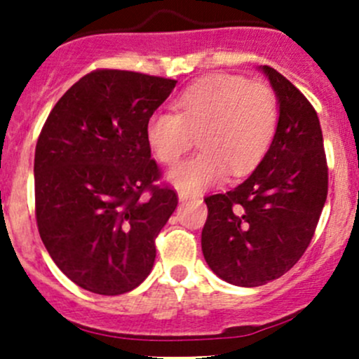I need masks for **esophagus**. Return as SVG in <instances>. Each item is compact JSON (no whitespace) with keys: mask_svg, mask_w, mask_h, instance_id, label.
I'll return each mask as SVG.
<instances>
[{"mask_svg":"<svg viewBox=\"0 0 359 359\" xmlns=\"http://www.w3.org/2000/svg\"><path fill=\"white\" fill-rule=\"evenodd\" d=\"M194 194H189L186 193V191H179V201H189V200H194Z\"/></svg>","mask_w":359,"mask_h":359,"instance_id":"esophagus-1","label":"esophagus"}]
</instances>
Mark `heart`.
<instances>
[{
	"label": "heart",
	"mask_w": 359,
	"mask_h": 359,
	"mask_svg": "<svg viewBox=\"0 0 359 359\" xmlns=\"http://www.w3.org/2000/svg\"><path fill=\"white\" fill-rule=\"evenodd\" d=\"M278 102L264 83L220 74L187 88L177 99V112L158 111L146 125V139L163 165H173L194 137L201 151L177 165L168 180L177 189L196 193L233 175L250 172L273 140Z\"/></svg>",
	"instance_id": "b5f03b06"
}]
</instances>
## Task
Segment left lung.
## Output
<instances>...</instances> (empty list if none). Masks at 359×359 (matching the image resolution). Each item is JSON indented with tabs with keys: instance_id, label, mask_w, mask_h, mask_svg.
<instances>
[{
	"instance_id": "8db88e82",
	"label": "left lung",
	"mask_w": 359,
	"mask_h": 359,
	"mask_svg": "<svg viewBox=\"0 0 359 359\" xmlns=\"http://www.w3.org/2000/svg\"><path fill=\"white\" fill-rule=\"evenodd\" d=\"M259 69L280 107L273 142L245 182L205 198L203 255L220 280L236 287H260L295 266L313 240L328 193L316 111L276 69Z\"/></svg>"
}]
</instances>
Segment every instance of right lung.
Wrapping results in <instances>:
<instances>
[{
    "label": "right lung",
    "mask_w": 359,
    "mask_h": 359,
    "mask_svg": "<svg viewBox=\"0 0 359 359\" xmlns=\"http://www.w3.org/2000/svg\"><path fill=\"white\" fill-rule=\"evenodd\" d=\"M175 79L99 69L71 86L46 118L34 154L43 245L78 287L121 295L156 259L154 240L177 208L156 186L146 125Z\"/></svg>",
    "instance_id": "obj_1"
}]
</instances>
